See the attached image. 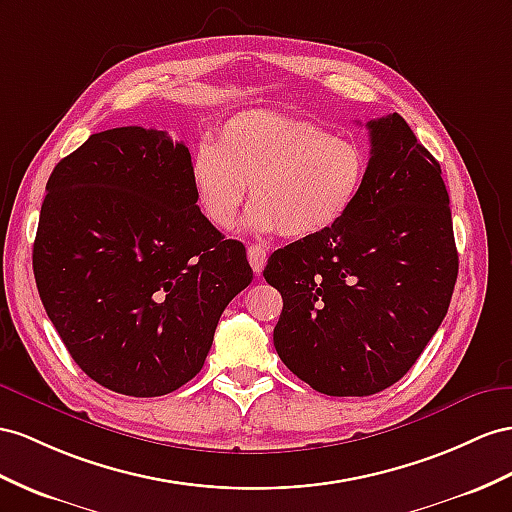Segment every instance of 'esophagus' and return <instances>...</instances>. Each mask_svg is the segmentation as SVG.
Wrapping results in <instances>:
<instances>
[{
	"mask_svg": "<svg viewBox=\"0 0 512 512\" xmlns=\"http://www.w3.org/2000/svg\"><path fill=\"white\" fill-rule=\"evenodd\" d=\"M248 261H251V268L259 277L261 270H264V266H266V248L261 244L248 246Z\"/></svg>",
	"mask_w": 512,
	"mask_h": 512,
	"instance_id": "esophagus-1",
	"label": "esophagus"
}]
</instances>
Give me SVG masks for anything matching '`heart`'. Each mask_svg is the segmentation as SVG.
<instances>
[{
	"instance_id": "heart-1",
	"label": "heart",
	"mask_w": 512,
	"mask_h": 512,
	"mask_svg": "<svg viewBox=\"0 0 512 512\" xmlns=\"http://www.w3.org/2000/svg\"><path fill=\"white\" fill-rule=\"evenodd\" d=\"M368 179L359 142L274 112H240L222 123L214 144L192 157V183L212 225L229 227L251 186L246 227L305 240L333 229L355 207Z\"/></svg>"
}]
</instances>
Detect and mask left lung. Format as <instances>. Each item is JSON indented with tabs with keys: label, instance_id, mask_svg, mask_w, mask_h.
<instances>
[{
	"label": "left lung",
	"instance_id": "8db88e82",
	"mask_svg": "<svg viewBox=\"0 0 512 512\" xmlns=\"http://www.w3.org/2000/svg\"><path fill=\"white\" fill-rule=\"evenodd\" d=\"M368 129V179L350 214L274 251L264 270L283 296L274 348L326 396L398 383L437 333L458 274L439 162L396 112Z\"/></svg>",
	"mask_w": 512,
	"mask_h": 512
}]
</instances>
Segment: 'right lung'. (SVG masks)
I'll return each mask as SVG.
<instances>
[{
    "label": "right lung",
    "mask_w": 512,
    "mask_h": 512,
    "mask_svg": "<svg viewBox=\"0 0 512 512\" xmlns=\"http://www.w3.org/2000/svg\"><path fill=\"white\" fill-rule=\"evenodd\" d=\"M196 201L186 144L136 125L93 134L47 181L38 294L73 361L123 396L192 381L222 311L253 281L244 244Z\"/></svg>",
    "instance_id": "obj_1"
}]
</instances>
